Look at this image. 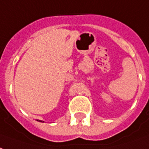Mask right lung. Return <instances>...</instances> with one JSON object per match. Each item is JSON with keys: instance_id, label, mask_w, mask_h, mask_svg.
Masks as SVG:
<instances>
[{"instance_id": "add662e5", "label": "right lung", "mask_w": 149, "mask_h": 149, "mask_svg": "<svg viewBox=\"0 0 149 149\" xmlns=\"http://www.w3.org/2000/svg\"><path fill=\"white\" fill-rule=\"evenodd\" d=\"M37 121H38V122H44L43 121H41V120H37Z\"/></svg>"}]
</instances>
